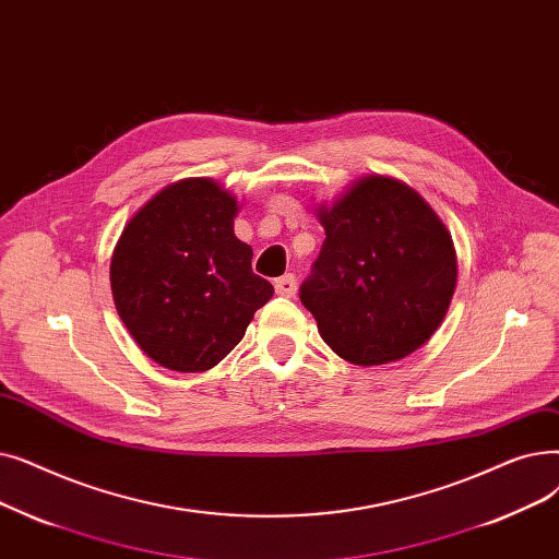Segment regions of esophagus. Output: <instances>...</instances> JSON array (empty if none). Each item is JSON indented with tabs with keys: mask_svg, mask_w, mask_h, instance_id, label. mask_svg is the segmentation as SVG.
Listing matches in <instances>:
<instances>
[{
	"mask_svg": "<svg viewBox=\"0 0 559 559\" xmlns=\"http://www.w3.org/2000/svg\"><path fill=\"white\" fill-rule=\"evenodd\" d=\"M296 288H298V280L294 275H284L280 280H275V290L277 296H284V298H294L296 296Z\"/></svg>",
	"mask_w": 559,
	"mask_h": 559,
	"instance_id": "34e87169",
	"label": "esophagus"
}]
</instances>
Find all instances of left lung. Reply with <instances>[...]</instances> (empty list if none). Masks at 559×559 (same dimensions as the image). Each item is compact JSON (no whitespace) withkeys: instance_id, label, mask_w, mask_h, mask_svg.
I'll use <instances>...</instances> for the list:
<instances>
[{"instance_id":"1","label":"left lung","mask_w":559,"mask_h":559,"mask_svg":"<svg viewBox=\"0 0 559 559\" xmlns=\"http://www.w3.org/2000/svg\"><path fill=\"white\" fill-rule=\"evenodd\" d=\"M318 218L325 241L300 300L325 343L357 366L420 348L457 284L453 238L435 211L401 181L366 177Z\"/></svg>"}]
</instances>
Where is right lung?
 Returning <instances> with one entry per match:
<instances>
[{"label":"right lung","instance_id":"1","mask_svg":"<svg viewBox=\"0 0 559 559\" xmlns=\"http://www.w3.org/2000/svg\"><path fill=\"white\" fill-rule=\"evenodd\" d=\"M236 200L216 181L183 179L127 223L111 259L116 309L141 350L170 370L214 368L243 338L271 282L234 236Z\"/></svg>","mask_w":559,"mask_h":559}]
</instances>
